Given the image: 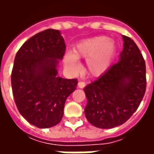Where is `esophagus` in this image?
Returning <instances> with one entry per match:
<instances>
[{
  "label": "esophagus",
  "mask_w": 154,
  "mask_h": 154,
  "mask_svg": "<svg viewBox=\"0 0 154 154\" xmlns=\"http://www.w3.org/2000/svg\"><path fill=\"white\" fill-rule=\"evenodd\" d=\"M85 86H86V84H85V82H79L78 84H77V87H79V88H84Z\"/></svg>",
  "instance_id": "obj_1"
}]
</instances>
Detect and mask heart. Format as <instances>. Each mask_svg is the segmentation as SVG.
Segmentation results:
<instances>
[{
  "label": "heart",
  "mask_w": 154,
  "mask_h": 154,
  "mask_svg": "<svg viewBox=\"0 0 154 154\" xmlns=\"http://www.w3.org/2000/svg\"><path fill=\"white\" fill-rule=\"evenodd\" d=\"M115 54L116 45L113 41L107 36H97L77 44L73 48V54H65L63 61L68 70L77 72L81 66L78 59H87V72L93 77H99L108 70Z\"/></svg>",
  "instance_id": "b5f03b06"
}]
</instances>
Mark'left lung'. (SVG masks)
<instances>
[{
	"mask_svg": "<svg viewBox=\"0 0 154 154\" xmlns=\"http://www.w3.org/2000/svg\"><path fill=\"white\" fill-rule=\"evenodd\" d=\"M119 62L84 88L85 116L100 129L123 125L138 109L146 90L145 62L131 38L122 35Z\"/></svg>",
	"mask_w": 154,
	"mask_h": 154,
	"instance_id": "left-lung-1",
	"label": "left lung"
}]
</instances>
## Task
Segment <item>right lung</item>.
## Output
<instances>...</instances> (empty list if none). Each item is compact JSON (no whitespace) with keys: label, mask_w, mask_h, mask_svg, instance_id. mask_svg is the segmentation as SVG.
Instances as JSON below:
<instances>
[{"label":"right lung","mask_w":154,"mask_h":154,"mask_svg":"<svg viewBox=\"0 0 154 154\" xmlns=\"http://www.w3.org/2000/svg\"><path fill=\"white\" fill-rule=\"evenodd\" d=\"M66 45L59 30L48 29L29 38L15 55L11 87L19 112L29 123L48 129L60 122L77 79L57 76Z\"/></svg>","instance_id":"obj_1"}]
</instances>
